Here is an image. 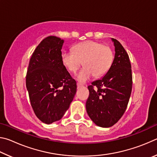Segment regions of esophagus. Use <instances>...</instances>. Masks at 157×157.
<instances>
[{"label": "esophagus", "mask_w": 157, "mask_h": 157, "mask_svg": "<svg viewBox=\"0 0 157 157\" xmlns=\"http://www.w3.org/2000/svg\"><path fill=\"white\" fill-rule=\"evenodd\" d=\"M77 86H78V89H79L81 86H82V85L79 83H77Z\"/></svg>", "instance_id": "1"}]
</instances>
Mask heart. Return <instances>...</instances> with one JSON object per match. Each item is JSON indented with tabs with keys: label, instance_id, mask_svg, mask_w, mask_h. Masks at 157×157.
I'll list each match as a JSON object with an SVG mask.
<instances>
[{
	"label": "heart",
	"instance_id": "heart-1",
	"mask_svg": "<svg viewBox=\"0 0 157 157\" xmlns=\"http://www.w3.org/2000/svg\"><path fill=\"white\" fill-rule=\"evenodd\" d=\"M113 60V52L108 45L95 41H86L76 44L73 51L62 54L63 66L71 73H75L82 62L84 66L76 76L81 83H84L93 76L100 78L109 70Z\"/></svg>",
	"mask_w": 157,
	"mask_h": 157
}]
</instances>
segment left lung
<instances>
[{"instance_id":"obj_1","label":"left lung","mask_w":157,"mask_h":157,"mask_svg":"<svg viewBox=\"0 0 157 157\" xmlns=\"http://www.w3.org/2000/svg\"><path fill=\"white\" fill-rule=\"evenodd\" d=\"M115 57L111 68L101 79L88 86L86 102L90 118L98 126L109 127L118 122L125 111L132 89V66L129 55L122 44L112 39Z\"/></svg>"}]
</instances>
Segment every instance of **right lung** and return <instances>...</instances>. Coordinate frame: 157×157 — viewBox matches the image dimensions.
Instances as JSON below:
<instances>
[{
  "label": "right lung",
  "instance_id": "1",
  "mask_svg": "<svg viewBox=\"0 0 157 157\" xmlns=\"http://www.w3.org/2000/svg\"><path fill=\"white\" fill-rule=\"evenodd\" d=\"M63 44L55 36L44 39L32 55L26 74L31 106L46 124L60 120L76 94V81L62 62Z\"/></svg>",
  "mask_w": 157,
  "mask_h": 157
}]
</instances>
